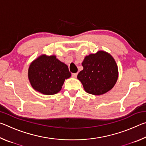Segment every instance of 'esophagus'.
<instances>
[{
  "instance_id": "esophagus-1",
  "label": "esophagus",
  "mask_w": 146,
  "mask_h": 146,
  "mask_svg": "<svg viewBox=\"0 0 146 146\" xmlns=\"http://www.w3.org/2000/svg\"><path fill=\"white\" fill-rule=\"evenodd\" d=\"M76 76H77V73H72V76L73 78H76Z\"/></svg>"
}]
</instances>
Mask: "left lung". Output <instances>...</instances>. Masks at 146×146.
<instances>
[{"mask_svg":"<svg viewBox=\"0 0 146 146\" xmlns=\"http://www.w3.org/2000/svg\"><path fill=\"white\" fill-rule=\"evenodd\" d=\"M83 70L77 78L88 93L101 95L114 87L118 77V66L114 58L104 51L86 56L82 63Z\"/></svg>","mask_w":146,"mask_h":146,"instance_id":"left-lung-1","label":"left lung"}]
</instances>
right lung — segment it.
<instances>
[{"label":"right lung","instance_id":"right-lung-1","mask_svg":"<svg viewBox=\"0 0 146 146\" xmlns=\"http://www.w3.org/2000/svg\"><path fill=\"white\" fill-rule=\"evenodd\" d=\"M71 75L68 66L55 55H41L31 62L28 68V79L32 88L46 95L58 93L64 81Z\"/></svg>","mask_w":146,"mask_h":146}]
</instances>
